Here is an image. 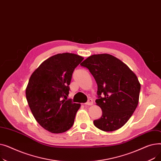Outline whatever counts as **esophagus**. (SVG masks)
<instances>
[{"instance_id": "34e87169", "label": "esophagus", "mask_w": 161, "mask_h": 161, "mask_svg": "<svg viewBox=\"0 0 161 161\" xmlns=\"http://www.w3.org/2000/svg\"><path fill=\"white\" fill-rule=\"evenodd\" d=\"M92 104H93V102H92V100L91 98H89L87 100V102L86 103V104L88 105V106H91V105H92Z\"/></svg>"}]
</instances>
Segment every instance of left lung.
<instances>
[{"label": "left lung", "instance_id": "left-lung-1", "mask_svg": "<svg viewBox=\"0 0 161 161\" xmlns=\"http://www.w3.org/2000/svg\"><path fill=\"white\" fill-rule=\"evenodd\" d=\"M98 86L97 104L103 115L93 121L106 132L114 131L129 121L139 100L140 83L135 74L119 59L109 54L93 55L81 64Z\"/></svg>", "mask_w": 161, "mask_h": 161}]
</instances>
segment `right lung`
<instances>
[{"mask_svg": "<svg viewBox=\"0 0 161 161\" xmlns=\"http://www.w3.org/2000/svg\"><path fill=\"white\" fill-rule=\"evenodd\" d=\"M83 58L74 53L49 57L32 73L26 89V98L36 121L52 133H63L74 123L80 104L69 97L72 74Z\"/></svg>", "mask_w": 161, "mask_h": 161, "instance_id": "add662e5", "label": "right lung"}]
</instances>
